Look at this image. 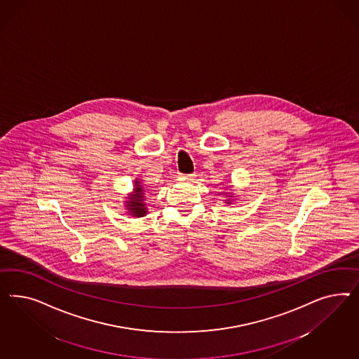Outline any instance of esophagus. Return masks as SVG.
Masks as SVG:
<instances>
[{
    "label": "esophagus",
    "instance_id": "esophagus-1",
    "mask_svg": "<svg viewBox=\"0 0 359 359\" xmlns=\"http://www.w3.org/2000/svg\"><path fill=\"white\" fill-rule=\"evenodd\" d=\"M183 180H185V182H194V180H196V175L195 174H191V175H182L180 176Z\"/></svg>",
    "mask_w": 359,
    "mask_h": 359
}]
</instances>
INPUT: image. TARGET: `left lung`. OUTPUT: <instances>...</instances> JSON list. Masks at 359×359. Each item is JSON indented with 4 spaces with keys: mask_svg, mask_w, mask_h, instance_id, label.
I'll return each mask as SVG.
<instances>
[{
    "mask_svg": "<svg viewBox=\"0 0 359 359\" xmlns=\"http://www.w3.org/2000/svg\"><path fill=\"white\" fill-rule=\"evenodd\" d=\"M224 197L228 198V200H225V204H233V197H236V196H231V194L228 192V194H224Z\"/></svg>",
    "mask_w": 359,
    "mask_h": 359,
    "instance_id": "8db88e82",
    "label": "left lung"
}]
</instances>
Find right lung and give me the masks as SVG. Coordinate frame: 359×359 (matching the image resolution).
<instances>
[{
    "label": "right lung",
    "instance_id": "1",
    "mask_svg": "<svg viewBox=\"0 0 359 359\" xmlns=\"http://www.w3.org/2000/svg\"><path fill=\"white\" fill-rule=\"evenodd\" d=\"M125 198L126 201L123 203V205L126 209V213L131 217H144L149 213L147 204L144 203L146 188L143 187L140 179L134 180V188Z\"/></svg>",
    "mask_w": 359,
    "mask_h": 359
}]
</instances>
